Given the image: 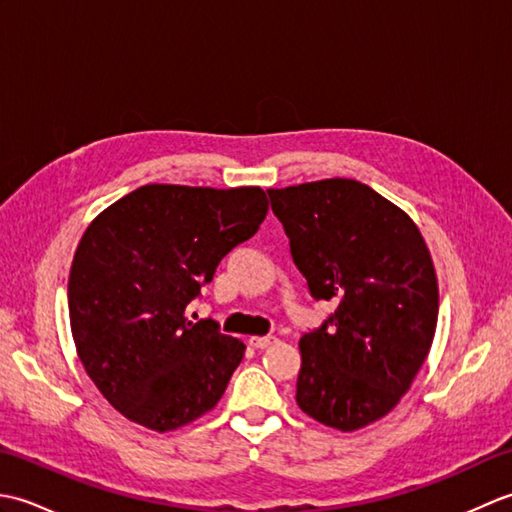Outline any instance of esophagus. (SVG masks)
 Wrapping results in <instances>:
<instances>
[{
	"label": "esophagus",
	"mask_w": 512,
	"mask_h": 512,
	"mask_svg": "<svg viewBox=\"0 0 512 512\" xmlns=\"http://www.w3.org/2000/svg\"><path fill=\"white\" fill-rule=\"evenodd\" d=\"M275 341V336H250L248 345L255 347V350H266V347Z\"/></svg>",
	"instance_id": "esophagus-1"
}]
</instances>
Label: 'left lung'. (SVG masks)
Wrapping results in <instances>:
<instances>
[{"label":"left lung","instance_id":"1","mask_svg":"<svg viewBox=\"0 0 512 512\" xmlns=\"http://www.w3.org/2000/svg\"><path fill=\"white\" fill-rule=\"evenodd\" d=\"M310 295L334 312L301 336L297 405L325 427L361 429L398 405L431 350L438 279L396 204L345 178L268 189Z\"/></svg>","mask_w":512,"mask_h":512}]
</instances>
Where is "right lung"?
<instances>
[{"label":"right lung","mask_w":512,"mask_h":512,"mask_svg":"<svg viewBox=\"0 0 512 512\" xmlns=\"http://www.w3.org/2000/svg\"><path fill=\"white\" fill-rule=\"evenodd\" d=\"M268 213L259 187L145 184L83 233L68 281L85 372L132 422L171 431L211 411L246 345L187 308Z\"/></svg>","instance_id":"right-lung-1"}]
</instances>
